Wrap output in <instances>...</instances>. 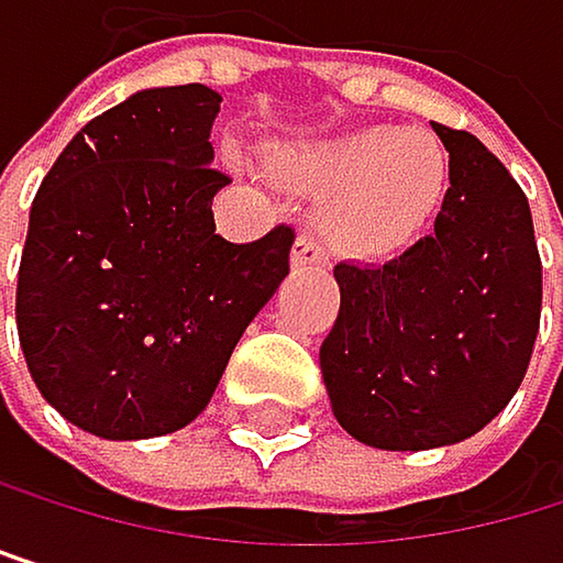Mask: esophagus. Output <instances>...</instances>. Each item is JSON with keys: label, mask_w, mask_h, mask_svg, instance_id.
Instances as JSON below:
<instances>
[{"label": "esophagus", "mask_w": 563, "mask_h": 563, "mask_svg": "<svg viewBox=\"0 0 563 563\" xmlns=\"http://www.w3.org/2000/svg\"><path fill=\"white\" fill-rule=\"evenodd\" d=\"M323 260V250L310 240V235H300V240L294 243V253H290V263L300 269V266H313Z\"/></svg>", "instance_id": "1"}]
</instances>
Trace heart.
Instances as JSON below:
<instances>
[{"mask_svg": "<svg viewBox=\"0 0 563 563\" xmlns=\"http://www.w3.org/2000/svg\"><path fill=\"white\" fill-rule=\"evenodd\" d=\"M287 178L313 191V222L354 260H388L412 246L442 206L445 151L432 134L391 124L357 128L284 158Z\"/></svg>", "mask_w": 563, "mask_h": 563, "instance_id": "b5f03b06", "label": "heart"}]
</instances>
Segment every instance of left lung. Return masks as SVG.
I'll use <instances>...</instances> for the list:
<instances>
[{
  "mask_svg": "<svg viewBox=\"0 0 563 563\" xmlns=\"http://www.w3.org/2000/svg\"><path fill=\"white\" fill-rule=\"evenodd\" d=\"M432 128L449 151L435 232L385 266L338 263L341 313L320 344L334 419L388 452L489 426L517 395L540 328L527 196L483 141Z\"/></svg>",
  "mask_w": 563,
  "mask_h": 563,
  "instance_id": "1",
  "label": "left lung"
}]
</instances>
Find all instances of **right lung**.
I'll use <instances>...</instances> for the list:
<instances>
[{"label":"right lung","mask_w":563,"mask_h":563,"mask_svg":"<svg viewBox=\"0 0 563 563\" xmlns=\"http://www.w3.org/2000/svg\"><path fill=\"white\" fill-rule=\"evenodd\" d=\"M219 103L206 84L131 93L74 134L33 199L19 344L40 395L90 435L196 422L290 273V225L256 243L216 235Z\"/></svg>","instance_id":"obj_1"}]
</instances>
